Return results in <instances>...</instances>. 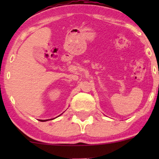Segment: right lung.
I'll list each match as a JSON object with an SVG mask.
<instances>
[{"label":"right lung","instance_id":"1","mask_svg":"<svg viewBox=\"0 0 159 159\" xmlns=\"http://www.w3.org/2000/svg\"><path fill=\"white\" fill-rule=\"evenodd\" d=\"M60 116V115H59ZM52 119H51V120H52ZM48 120H50V119H46V120H39V121H48Z\"/></svg>","mask_w":159,"mask_h":159}]
</instances>
